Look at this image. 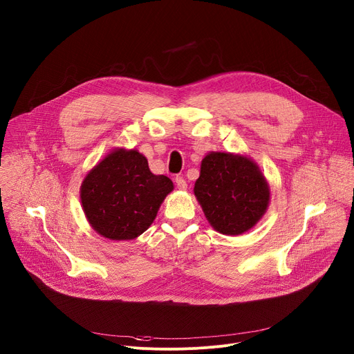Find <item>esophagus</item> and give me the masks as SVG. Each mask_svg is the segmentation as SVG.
I'll return each mask as SVG.
<instances>
[{
    "instance_id": "esophagus-1",
    "label": "esophagus",
    "mask_w": 354,
    "mask_h": 354,
    "mask_svg": "<svg viewBox=\"0 0 354 354\" xmlns=\"http://www.w3.org/2000/svg\"><path fill=\"white\" fill-rule=\"evenodd\" d=\"M175 185H176V187L180 189V190H185V189L187 187L186 180L183 179V176H176V178H175Z\"/></svg>"
}]
</instances>
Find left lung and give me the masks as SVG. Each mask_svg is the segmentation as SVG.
<instances>
[{
	"instance_id": "left-lung-1",
	"label": "left lung",
	"mask_w": 354,
	"mask_h": 354,
	"mask_svg": "<svg viewBox=\"0 0 354 354\" xmlns=\"http://www.w3.org/2000/svg\"><path fill=\"white\" fill-rule=\"evenodd\" d=\"M194 194L213 228L238 235L265 214L270 192L254 161L242 156L210 153L201 161Z\"/></svg>"
}]
</instances>
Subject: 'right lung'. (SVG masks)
Here are the masks:
<instances>
[{
	"instance_id": "1",
	"label": "right lung",
	"mask_w": 354,
	"mask_h": 354,
	"mask_svg": "<svg viewBox=\"0 0 354 354\" xmlns=\"http://www.w3.org/2000/svg\"><path fill=\"white\" fill-rule=\"evenodd\" d=\"M172 189V180L151 172L138 151L120 148L86 175L81 201L96 232L113 241L134 239L153 224Z\"/></svg>"
}]
</instances>
